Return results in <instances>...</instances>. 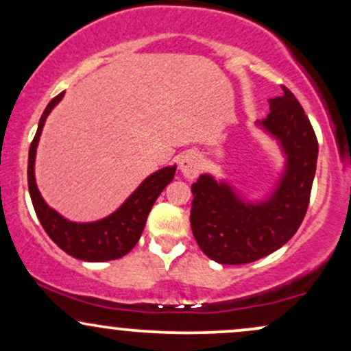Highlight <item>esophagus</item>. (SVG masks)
I'll list each match as a JSON object with an SVG mask.
<instances>
[{
    "mask_svg": "<svg viewBox=\"0 0 351 351\" xmlns=\"http://www.w3.org/2000/svg\"><path fill=\"white\" fill-rule=\"evenodd\" d=\"M201 168H203V162H201V156L196 152H186L180 158V171L183 173L184 178H196L199 175Z\"/></svg>",
    "mask_w": 351,
    "mask_h": 351,
    "instance_id": "34e87169",
    "label": "esophagus"
}]
</instances>
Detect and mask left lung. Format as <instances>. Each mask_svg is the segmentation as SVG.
<instances>
[{"mask_svg": "<svg viewBox=\"0 0 351 351\" xmlns=\"http://www.w3.org/2000/svg\"><path fill=\"white\" fill-rule=\"evenodd\" d=\"M269 99L256 125L279 145L285 162L272 191L249 201L224 180L204 173L191 184V231L209 259L249 264L282 247L304 221L315 176L318 143L304 108L289 88Z\"/></svg>", "mask_w": 351, "mask_h": 351, "instance_id": "left-lung-1", "label": "left lung"}]
</instances>
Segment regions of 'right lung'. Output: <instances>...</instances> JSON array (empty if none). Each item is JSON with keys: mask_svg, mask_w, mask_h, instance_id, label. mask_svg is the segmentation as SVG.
<instances>
[{"mask_svg": "<svg viewBox=\"0 0 351 351\" xmlns=\"http://www.w3.org/2000/svg\"><path fill=\"white\" fill-rule=\"evenodd\" d=\"M62 97L64 92H60L58 97H54L47 104L46 110H44L41 120H39L38 132H36L33 143L29 147L27 186H29L34 211L47 236L69 256L80 261H87V263H104V261L120 259L125 254L130 252L135 247V244L138 243L145 224H147L148 213H150L153 203L158 198L160 193L175 176L176 165L165 167L162 170L147 176L140 183V186L112 215L102 217L99 221H92V223L69 221L44 201L34 178L36 148H38L39 136L43 134V127L46 123L47 115L62 100Z\"/></svg>", "mask_w": 351, "mask_h": 351, "instance_id": "obj_1", "label": "right lung"}]
</instances>
